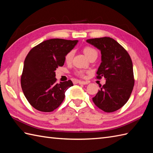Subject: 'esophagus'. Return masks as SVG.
<instances>
[{
	"label": "esophagus",
	"mask_w": 153,
	"mask_h": 153,
	"mask_svg": "<svg viewBox=\"0 0 153 153\" xmlns=\"http://www.w3.org/2000/svg\"><path fill=\"white\" fill-rule=\"evenodd\" d=\"M78 83L80 85H87L89 83V82H84V81H79Z\"/></svg>",
	"instance_id": "1"
}]
</instances>
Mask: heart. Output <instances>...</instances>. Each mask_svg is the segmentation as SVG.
I'll return each instance as SVG.
<instances>
[{"mask_svg":"<svg viewBox=\"0 0 153 153\" xmlns=\"http://www.w3.org/2000/svg\"><path fill=\"white\" fill-rule=\"evenodd\" d=\"M83 53H85V54L87 56V58H89L94 56V55H97V51L92 47H86L83 48ZM74 55V51H70L69 53H68L66 55V57H65V60L67 63H70L71 62L73 59ZM77 75L81 76V77H83L84 76V74L82 71H77Z\"/></svg>","mask_w":153,"mask_h":153,"instance_id":"heart-1","label":"heart"}]
</instances>
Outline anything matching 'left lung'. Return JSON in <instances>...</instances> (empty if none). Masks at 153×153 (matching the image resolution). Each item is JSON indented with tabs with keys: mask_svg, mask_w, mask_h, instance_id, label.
<instances>
[{
	"mask_svg": "<svg viewBox=\"0 0 153 153\" xmlns=\"http://www.w3.org/2000/svg\"><path fill=\"white\" fill-rule=\"evenodd\" d=\"M87 43L101 53V63L97 78L105 77L106 83L93 98L95 105L106 112L118 110L128 102L134 86L133 64L128 52L110 37L90 39Z\"/></svg>",
	"mask_w": 153,
	"mask_h": 153,
	"instance_id": "obj_1",
	"label": "left lung"
}]
</instances>
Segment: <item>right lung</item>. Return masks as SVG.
<instances>
[{
	"label": "right lung",
	"mask_w": 153,
	"mask_h": 153,
	"mask_svg": "<svg viewBox=\"0 0 153 153\" xmlns=\"http://www.w3.org/2000/svg\"><path fill=\"white\" fill-rule=\"evenodd\" d=\"M78 41L51 39L34 47L25 58L21 86L25 98L39 111L50 112L57 108L65 92L73 86L71 80L56 83L55 70L62 66L65 57Z\"/></svg>",
	"instance_id": "1"
}]
</instances>
